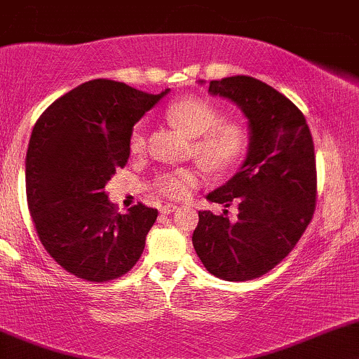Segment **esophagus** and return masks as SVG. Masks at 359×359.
I'll list each match as a JSON object with an SVG mask.
<instances>
[{
  "instance_id": "obj_1",
  "label": "esophagus",
  "mask_w": 359,
  "mask_h": 359,
  "mask_svg": "<svg viewBox=\"0 0 359 359\" xmlns=\"http://www.w3.org/2000/svg\"><path fill=\"white\" fill-rule=\"evenodd\" d=\"M177 211V205L175 204H165L160 208V212L162 214H170V212H175Z\"/></svg>"
}]
</instances>
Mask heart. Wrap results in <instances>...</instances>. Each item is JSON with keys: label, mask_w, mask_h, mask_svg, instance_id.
Instances as JSON below:
<instances>
[{"label": "heart", "mask_w": 359, "mask_h": 359, "mask_svg": "<svg viewBox=\"0 0 359 359\" xmlns=\"http://www.w3.org/2000/svg\"><path fill=\"white\" fill-rule=\"evenodd\" d=\"M165 116L170 123L194 138V154L204 167L212 172H226L243 158L246 151V131L234 121H219V114L203 97L185 96L167 106ZM130 151L140 155L147 148L145 123H137L128 142ZM203 175L197 168L182 167L167 170L155 180V189L168 199H185L197 189Z\"/></svg>", "instance_id": "b5f03b06"}]
</instances>
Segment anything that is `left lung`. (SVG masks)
Wrapping results in <instances>:
<instances>
[{
  "label": "left lung",
  "mask_w": 359,
  "mask_h": 359,
  "mask_svg": "<svg viewBox=\"0 0 359 359\" xmlns=\"http://www.w3.org/2000/svg\"><path fill=\"white\" fill-rule=\"evenodd\" d=\"M209 93L240 106L248 118L245 162L208 201L229 208L216 216L199 212L192 234L197 257L209 273L228 282L265 275L297 245L316 209L314 142L302 111L282 93L250 76L209 82Z\"/></svg>",
  "instance_id": "left-lung-1"
}]
</instances>
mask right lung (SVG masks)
I'll return each instance as SVG.
<instances>
[{"instance_id": "right-lung-1", "label": "right lung", "mask_w": 359, "mask_h": 359, "mask_svg": "<svg viewBox=\"0 0 359 359\" xmlns=\"http://www.w3.org/2000/svg\"><path fill=\"white\" fill-rule=\"evenodd\" d=\"M168 90L94 79L36 119L25 160L28 209L43 248L77 278L109 282L142 257L158 211L138 203L119 214L104 185L126 165L135 123Z\"/></svg>"}]
</instances>
